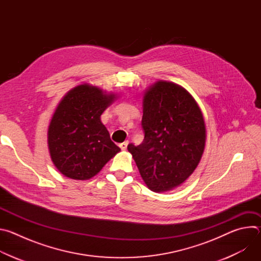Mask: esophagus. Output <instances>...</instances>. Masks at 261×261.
<instances>
[{"label":"esophagus","mask_w":261,"mask_h":261,"mask_svg":"<svg viewBox=\"0 0 261 261\" xmlns=\"http://www.w3.org/2000/svg\"><path fill=\"white\" fill-rule=\"evenodd\" d=\"M128 144H129V141H128V140H126V141H124V142L120 143V147L122 148L123 151H125L126 148H127V146H128Z\"/></svg>","instance_id":"obj_1"}]
</instances>
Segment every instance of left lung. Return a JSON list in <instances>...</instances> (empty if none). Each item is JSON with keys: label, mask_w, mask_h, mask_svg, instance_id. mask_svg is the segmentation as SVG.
<instances>
[{"label": "left lung", "mask_w": 261, "mask_h": 261, "mask_svg": "<svg viewBox=\"0 0 261 261\" xmlns=\"http://www.w3.org/2000/svg\"><path fill=\"white\" fill-rule=\"evenodd\" d=\"M142 108L144 139L127 148L148 189L171 191L200 162L206 140L203 115L187 90L166 81L145 89Z\"/></svg>", "instance_id": "1"}]
</instances>
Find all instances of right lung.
<instances>
[{"instance_id": "1", "label": "right lung", "mask_w": 261, "mask_h": 261, "mask_svg": "<svg viewBox=\"0 0 261 261\" xmlns=\"http://www.w3.org/2000/svg\"><path fill=\"white\" fill-rule=\"evenodd\" d=\"M117 98L89 84L76 86L62 98L47 130L49 155L62 174L90 179L121 151L100 118Z\"/></svg>"}]
</instances>
